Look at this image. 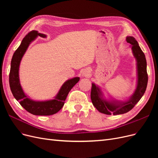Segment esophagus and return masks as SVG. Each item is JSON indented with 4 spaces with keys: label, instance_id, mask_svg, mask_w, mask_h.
Masks as SVG:
<instances>
[{
    "label": "esophagus",
    "instance_id": "esophagus-1",
    "mask_svg": "<svg viewBox=\"0 0 158 158\" xmlns=\"http://www.w3.org/2000/svg\"><path fill=\"white\" fill-rule=\"evenodd\" d=\"M89 71L88 70H83L82 73V75L83 77H88V76H89Z\"/></svg>",
    "mask_w": 158,
    "mask_h": 158
}]
</instances>
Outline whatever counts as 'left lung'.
Returning a JSON list of instances; mask_svg holds the SVG:
<instances>
[{"label": "left lung", "instance_id": "8db88e82", "mask_svg": "<svg viewBox=\"0 0 158 158\" xmlns=\"http://www.w3.org/2000/svg\"><path fill=\"white\" fill-rule=\"evenodd\" d=\"M126 41L131 44L132 52L136 62L137 82L135 92L131 96L121 101L112 98L107 99L105 96L101 87L92 83L91 91V99L94 106L98 111L106 114H124L128 112L135 107V105L144 94L148 84L147 63L145 55L138 44V41L132 36H127Z\"/></svg>", "mask_w": 158, "mask_h": 158}]
</instances>
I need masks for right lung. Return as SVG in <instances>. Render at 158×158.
Instances as JSON below:
<instances>
[{
  "label": "right lung",
  "mask_w": 158,
  "mask_h": 158,
  "mask_svg": "<svg viewBox=\"0 0 158 158\" xmlns=\"http://www.w3.org/2000/svg\"><path fill=\"white\" fill-rule=\"evenodd\" d=\"M40 36L46 38L44 33L33 30L28 33L22 41L20 45L14 52L12 56L9 74V83L11 92L17 101L27 111L35 115H51L59 111L63 107L65 99L74 85L78 82L79 77L69 79L64 82L55 96L45 101H34L31 99L23 90L19 77V69L22 57L24 55L31 43Z\"/></svg>",
  "instance_id": "obj_1"
}]
</instances>
